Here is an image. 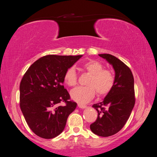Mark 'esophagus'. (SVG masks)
<instances>
[{"label":"esophagus","mask_w":157,"mask_h":157,"mask_svg":"<svg viewBox=\"0 0 157 157\" xmlns=\"http://www.w3.org/2000/svg\"><path fill=\"white\" fill-rule=\"evenodd\" d=\"M78 106L79 108H81V109H85L86 107V105H82V104H80V103H78Z\"/></svg>","instance_id":"esophagus-1"}]
</instances>
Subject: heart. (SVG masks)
Wrapping results in <instances>:
<instances>
[{
  "mask_svg": "<svg viewBox=\"0 0 157 157\" xmlns=\"http://www.w3.org/2000/svg\"><path fill=\"white\" fill-rule=\"evenodd\" d=\"M82 68L90 74L86 86H78L71 92L73 100L79 103L90 101L96 94L99 96L107 95L115 84V76L111 71L103 69V65L98 61L91 60L82 65ZM64 82L69 86H74L77 83V75L74 67L65 71L63 76Z\"/></svg>",
  "mask_w": 157,
  "mask_h": 157,
  "instance_id": "1",
  "label": "heart"
}]
</instances>
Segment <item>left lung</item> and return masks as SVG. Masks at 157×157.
<instances>
[{
	"mask_svg": "<svg viewBox=\"0 0 157 157\" xmlns=\"http://www.w3.org/2000/svg\"><path fill=\"white\" fill-rule=\"evenodd\" d=\"M105 59L115 70V84L103 100L94 104L98 111L96 121L90 125L94 134L109 137L124 127L135 105L134 80L130 69L115 56L99 54Z\"/></svg>",
	"mask_w": 157,
	"mask_h": 157,
	"instance_id": "1",
	"label": "left lung"
}]
</instances>
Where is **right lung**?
<instances>
[{"label":"right lung","mask_w":157,"mask_h":157,"mask_svg":"<svg viewBox=\"0 0 157 157\" xmlns=\"http://www.w3.org/2000/svg\"><path fill=\"white\" fill-rule=\"evenodd\" d=\"M82 56H45L33 63L23 75L20 85V108L36 136L52 139L64 130L77 104L69 101V94L63 85V76ZM61 102L66 105L59 106Z\"/></svg>","instance_id":"obj_1"}]
</instances>
